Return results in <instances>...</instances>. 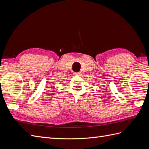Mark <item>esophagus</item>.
Wrapping results in <instances>:
<instances>
[{"label": "esophagus", "instance_id": "1", "mask_svg": "<svg viewBox=\"0 0 149 149\" xmlns=\"http://www.w3.org/2000/svg\"><path fill=\"white\" fill-rule=\"evenodd\" d=\"M74 74L75 76H79L81 74V73H80V72H77V73H74Z\"/></svg>", "mask_w": 149, "mask_h": 149}]
</instances>
